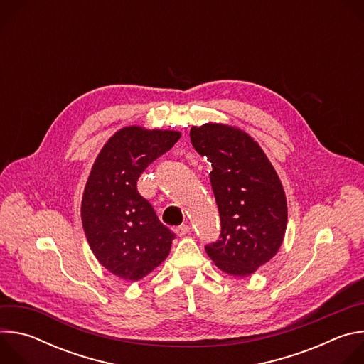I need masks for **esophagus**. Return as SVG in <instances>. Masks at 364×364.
<instances>
[{
  "label": "esophagus",
  "mask_w": 364,
  "mask_h": 364,
  "mask_svg": "<svg viewBox=\"0 0 364 364\" xmlns=\"http://www.w3.org/2000/svg\"><path fill=\"white\" fill-rule=\"evenodd\" d=\"M188 232H190V226H187V225H181V226H178V228L176 229V233H177L178 237L186 236Z\"/></svg>",
  "instance_id": "34e87169"
}]
</instances>
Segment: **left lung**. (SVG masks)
<instances>
[{
	"label": "left lung",
	"mask_w": 364,
	"mask_h": 364,
	"mask_svg": "<svg viewBox=\"0 0 364 364\" xmlns=\"http://www.w3.org/2000/svg\"><path fill=\"white\" fill-rule=\"evenodd\" d=\"M194 149L212 163L210 181L222 222L220 239L205 246L215 265L249 277L278 253L288 207L267 154L237 127L207 122L190 129Z\"/></svg>",
	"instance_id": "1"
}]
</instances>
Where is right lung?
<instances>
[{"instance_id":"1","label":"right lung","mask_w":364,"mask_h":364,"mask_svg":"<svg viewBox=\"0 0 364 364\" xmlns=\"http://www.w3.org/2000/svg\"><path fill=\"white\" fill-rule=\"evenodd\" d=\"M180 136L171 129L124 127L92 166L80 204L82 226L99 264L125 281L142 279L170 253L176 235L138 193L136 181Z\"/></svg>"}]
</instances>
